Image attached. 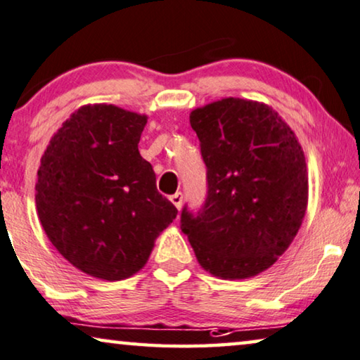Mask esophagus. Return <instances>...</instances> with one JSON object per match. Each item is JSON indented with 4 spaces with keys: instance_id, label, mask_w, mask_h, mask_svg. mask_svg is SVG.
Returning <instances> with one entry per match:
<instances>
[{
    "instance_id": "34e87169",
    "label": "esophagus",
    "mask_w": 360,
    "mask_h": 360,
    "mask_svg": "<svg viewBox=\"0 0 360 360\" xmlns=\"http://www.w3.org/2000/svg\"><path fill=\"white\" fill-rule=\"evenodd\" d=\"M169 200L173 202V205L178 208V210H181V207H182V194H181V192H176V194L171 195Z\"/></svg>"
}]
</instances>
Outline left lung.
<instances>
[{"label": "left lung", "instance_id": "8db88e82", "mask_svg": "<svg viewBox=\"0 0 360 360\" xmlns=\"http://www.w3.org/2000/svg\"><path fill=\"white\" fill-rule=\"evenodd\" d=\"M207 166V198L181 229L203 270L223 280L262 273L302 224L307 165L296 134L265 103L223 98L191 112Z\"/></svg>", "mask_w": 360, "mask_h": 360}]
</instances>
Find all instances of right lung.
Segmentation results:
<instances>
[{
    "instance_id": "right-lung-1",
    "label": "right lung",
    "mask_w": 360,
    "mask_h": 360,
    "mask_svg": "<svg viewBox=\"0 0 360 360\" xmlns=\"http://www.w3.org/2000/svg\"><path fill=\"white\" fill-rule=\"evenodd\" d=\"M146 124V115L85 105L51 137L37 173V212L48 239L69 264L100 280L141 270L178 214L139 153Z\"/></svg>"
}]
</instances>
